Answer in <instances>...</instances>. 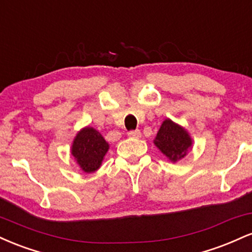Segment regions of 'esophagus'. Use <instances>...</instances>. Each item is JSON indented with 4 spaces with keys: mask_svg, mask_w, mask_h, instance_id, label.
<instances>
[{
    "mask_svg": "<svg viewBox=\"0 0 252 252\" xmlns=\"http://www.w3.org/2000/svg\"><path fill=\"white\" fill-rule=\"evenodd\" d=\"M128 136L129 137H132V138H140L141 137V131L140 130H130L128 132Z\"/></svg>",
    "mask_w": 252,
    "mask_h": 252,
    "instance_id": "34e87169",
    "label": "esophagus"
}]
</instances>
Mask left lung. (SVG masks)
Listing matches in <instances>:
<instances>
[{"label":"left lung","mask_w":252,"mask_h":252,"mask_svg":"<svg viewBox=\"0 0 252 252\" xmlns=\"http://www.w3.org/2000/svg\"><path fill=\"white\" fill-rule=\"evenodd\" d=\"M154 143L169 160L175 162L187 154L192 146V140L184 128L166 120L160 126Z\"/></svg>","instance_id":"1"}]
</instances>
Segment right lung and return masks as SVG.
<instances>
[{
	"label": "right lung",
	"mask_w": 252,
	"mask_h": 252,
	"mask_svg": "<svg viewBox=\"0 0 252 252\" xmlns=\"http://www.w3.org/2000/svg\"><path fill=\"white\" fill-rule=\"evenodd\" d=\"M109 144L94 128L83 129L78 132L72 146V155L84 172L91 173L99 168Z\"/></svg>",
	"instance_id": "obj_1"
}]
</instances>
